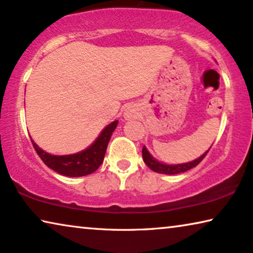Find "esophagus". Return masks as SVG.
<instances>
[{"instance_id":"esophagus-1","label":"esophagus","mask_w":253,"mask_h":253,"mask_svg":"<svg viewBox=\"0 0 253 253\" xmlns=\"http://www.w3.org/2000/svg\"><path fill=\"white\" fill-rule=\"evenodd\" d=\"M135 116H136V111H135V109L133 106H129V108L126 109L125 111V117L127 119H131V118H135Z\"/></svg>"}]
</instances>
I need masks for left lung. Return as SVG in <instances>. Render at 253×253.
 <instances>
[{
    "instance_id": "left-lung-1",
    "label": "left lung",
    "mask_w": 253,
    "mask_h": 253,
    "mask_svg": "<svg viewBox=\"0 0 253 253\" xmlns=\"http://www.w3.org/2000/svg\"><path fill=\"white\" fill-rule=\"evenodd\" d=\"M209 150L206 151L204 155H202L199 158L195 159L194 162L179 164V165H166V164H162L157 162L150 154H149L148 150L144 147L142 149V157H143V161L145 164H147V166L150 169L154 170V172L162 173V174H177V173H183L186 172V170H189L191 169H194V167H196L198 164L205 158V156L208 155Z\"/></svg>"
}]
</instances>
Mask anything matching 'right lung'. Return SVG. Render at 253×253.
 Returning <instances> with one entry per match:
<instances>
[{
    "mask_svg": "<svg viewBox=\"0 0 253 253\" xmlns=\"http://www.w3.org/2000/svg\"><path fill=\"white\" fill-rule=\"evenodd\" d=\"M118 122H113L106 126L102 133L99 134L94 143L86 150L74 155H66V156H54L42 150L34 143L33 140L32 144L39 155V157L42 159L45 165L49 169H54L55 172L62 174L65 176H84L88 174L94 173L96 169L101 166L104 159L106 148H108L109 141L111 138L113 130L116 129Z\"/></svg>",
    "mask_w": 253,
    "mask_h": 253,
    "instance_id": "1",
    "label": "right lung"
}]
</instances>
